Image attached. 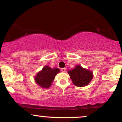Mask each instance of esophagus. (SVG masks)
Here are the masks:
<instances>
[{"instance_id":"esophagus-1","label":"esophagus","mask_w":122,"mask_h":122,"mask_svg":"<svg viewBox=\"0 0 122 122\" xmlns=\"http://www.w3.org/2000/svg\"><path fill=\"white\" fill-rule=\"evenodd\" d=\"M66 68H61V71H63V72H65V71H66Z\"/></svg>"}]
</instances>
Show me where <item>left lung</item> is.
Wrapping results in <instances>:
<instances>
[{
	"instance_id": "obj_1",
	"label": "left lung",
	"mask_w": 122,
	"mask_h": 122,
	"mask_svg": "<svg viewBox=\"0 0 122 122\" xmlns=\"http://www.w3.org/2000/svg\"><path fill=\"white\" fill-rule=\"evenodd\" d=\"M68 72L73 84L80 87L87 86L93 76L91 71L84 69L80 66H76L74 69L68 71Z\"/></svg>"
}]
</instances>
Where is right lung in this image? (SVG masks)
<instances>
[{
  "label": "right lung",
  "instance_id": "add662e5",
  "mask_svg": "<svg viewBox=\"0 0 122 122\" xmlns=\"http://www.w3.org/2000/svg\"><path fill=\"white\" fill-rule=\"evenodd\" d=\"M59 72L60 70L58 68L51 69L49 66H45L42 71H39L35 76V81L41 87L49 88L51 86L55 76Z\"/></svg>",
  "mask_w": 122,
  "mask_h": 122
}]
</instances>
